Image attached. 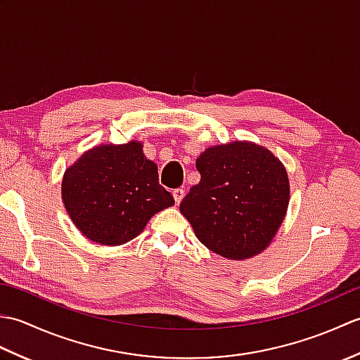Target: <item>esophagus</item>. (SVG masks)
I'll use <instances>...</instances> for the list:
<instances>
[{
    "instance_id": "34e87169",
    "label": "esophagus",
    "mask_w": 360,
    "mask_h": 360,
    "mask_svg": "<svg viewBox=\"0 0 360 360\" xmlns=\"http://www.w3.org/2000/svg\"><path fill=\"white\" fill-rule=\"evenodd\" d=\"M186 195V190L184 188H174L173 190V198H174V202L179 204L182 201V198Z\"/></svg>"
}]
</instances>
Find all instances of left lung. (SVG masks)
<instances>
[{
  "mask_svg": "<svg viewBox=\"0 0 360 360\" xmlns=\"http://www.w3.org/2000/svg\"><path fill=\"white\" fill-rule=\"evenodd\" d=\"M201 181L179 210L205 248L231 259L267 248L289 202L286 170L271 151L250 142L205 150L196 159Z\"/></svg>",
  "mask_w": 360,
  "mask_h": 360,
  "instance_id": "1",
  "label": "left lung"
}]
</instances>
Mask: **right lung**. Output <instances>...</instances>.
I'll use <instances>...</instances> for the list:
<instances>
[{"label": "right lung", "mask_w": 360, "mask_h": 360, "mask_svg": "<svg viewBox=\"0 0 360 360\" xmlns=\"http://www.w3.org/2000/svg\"><path fill=\"white\" fill-rule=\"evenodd\" d=\"M62 195L79 231L106 246L133 240L155 213L174 204L159 184L156 164L134 141L85 153L66 170Z\"/></svg>", "instance_id": "add662e5"}]
</instances>
